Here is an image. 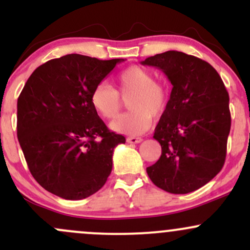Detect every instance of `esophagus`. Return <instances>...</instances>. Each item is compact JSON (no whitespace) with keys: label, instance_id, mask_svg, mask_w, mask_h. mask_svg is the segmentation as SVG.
<instances>
[{"label":"esophagus","instance_id":"34e87169","mask_svg":"<svg viewBox=\"0 0 250 250\" xmlns=\"http://www.w3.org/2000/svg\"><path fill=\"white\" fill-rule=\"evenodd\" d=\"M141 140L143 139L139 137H128L127 138V143H129V144H139Z\"/></svg>","mask_w":250,"mask_h":250}]
</instances>
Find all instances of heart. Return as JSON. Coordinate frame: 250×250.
<instances>
[{
  "instance_id": "obj_1",
  "label": "heart",
  "mask_w": 250,
  "mask_h": 250,
  "mask_svg": "<svg viewBox=\"0 0 250 250\" xmlns=\"http://www.w3.org/2000/svg\"><path fill=\"white\" fill-rule=\"evenodd\" d=\"M116 88L100 83L90 94V104L105 120H112L120 113L122 99H128V111L111 123L113 130L127 135H139L148 129L151 121L165 113L169 102V90L155 81L152 72L140 66L123 70L116 78Z\"/></svg>"
}]
</instances>
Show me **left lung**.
I'll return each instance as SVG.
<instances>
[{
	"label": "left lung",
	"instance_id": "obj_1",
	"mask_svg": "<svg viewBox=\"0 0 250 250\" xmlns=\"http://www.w3.org/2000/svg\"><path fill=\"white\" fill-rule=\"evenodd\" d=\"M141 64L162 70L173 84L153 134L162 153L146 172L167 192H192L209 183L225 163L231 128L229 93L216 70L193 55L168 50Z\"/></svg>",
	"mask_w": 250,
	"mask_h": 250
}]
</instances>
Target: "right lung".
Segmentation results:
<instances>
[{"label":"right lung","mask_w":250,"mask_h":250,"mask_svg":"<svg viewBox=\"0 0 250 250\" xmlns=\"http://www.w3.org/2000/svg\"><path fill=\"white\" fill-rule=\"evenodd\" d=\"M123 59L67 54L37 67L18 98L17 134L35 180L65 200L99 191L125 144L90 104L92 90Z\"/></svg>","instance_id":"right-lung-1"}]
</instances>
